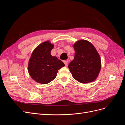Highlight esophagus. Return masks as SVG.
<instances>
[{
  "mask_svg": "<svg viewBox=\"0 0 125 125\" xmlns=\"http://www.w3.org/2000/svg\"><path fill=\"white\" fill-rule=\"evenodd\" d=\"M63 62L65 63V66L67 67L68 66V61H66V60H65V61H63Z\"/></svg>",
  "mask_w": 125,
  "mask_h": 125,
  "instance_id": "1",
  "label": "esophagus"
}]
</instances>
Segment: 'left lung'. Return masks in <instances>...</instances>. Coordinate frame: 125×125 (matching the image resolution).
Wrapping results in <instances>:
<instances>
[{"instance_id": "1", "label": "left lung", "mask_w": 125, "mask_h": 125, "mask_svg": "<svg viewBox=\"0 0 125 125\" xmlns=\"http://www.w3.org/2000/svg\"><path fill=\"white\" fill-rule=\"evenodd\" d=\"M74 58L68 65L73 78L81 83L94 81L101 68L100 56L90 42L81 40L73 45Z\"/></svg>"}]
</instances>
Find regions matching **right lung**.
Instances as JSON below:
<instances>
[{
    "label": "right lung",
    "instance_id": "obj_1",
    "mask_svg": "<svg viewBox=\"0 0 125 125\" xmlns=\"http://www.w3.org/2000/svg\"><path fill=\"white\" fill-rule=\"evenodd\" d=\"M54 45L50 41L40 44L32 52L28 63V72L31 78L36 82L47 84L57 76L58 70L65 66L63 62L51 52Z\"/></svg>",
    "mask_w": 125,
    "mask_h": 125
}]
</instances>
